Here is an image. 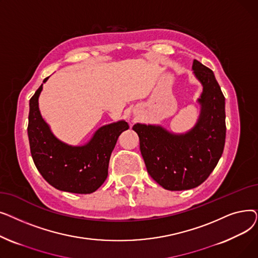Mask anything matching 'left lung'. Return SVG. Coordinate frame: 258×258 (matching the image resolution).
I'll return each mask as SVG.
<instances>
[{
    "instance_id": "1",
    "label": "left lung",
    "mask_w": 258,
    "mask_h": 258,
    "mask_svg": "<svg viewBox=\"0 0 258 258\" xmlns=\"http://www.w3.org/2000/svg\"><path fill=\"white\" fill-rule=\"evenodd\" d=\"M203 85L197 125L185 135H172L161 126L137 123L140 151L151 177L167 190L191 189L204 182L222 157L226 139L225 97L213 72L195 59Z\"/></svg>"
}]
</instances>
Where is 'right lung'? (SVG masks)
<instances>
[{
  "instance_id": "right-lung-1",
  "label": "right lung",
  "mask_w": 258,
  "mask_h": 258,
  "mask_svg": "<svg viewBox=\"0 0 258 258\" xmlns=\"http://www.w3.org/2000/svg\"><path fill=\"white\" fill-rule=\"evenodd\" d=\"M48 79L45 78L44 83ZM40 86L29 102L28 138L37 170L58 190L87 195L96 191L107 177L108 162L125 121L100 127L84 146H70L53 136L38 110Z\"/></svg>"
}]
</instances>
